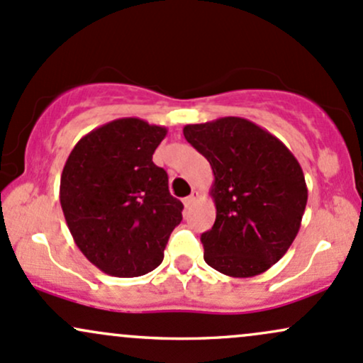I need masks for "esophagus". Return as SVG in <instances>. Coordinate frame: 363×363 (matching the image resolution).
Segmentation results:
<instances>
[{
    "instance_id": "34e87169",
    "label": "esophagus",
    "mask_w": 363,
    "mask_h": 363,
    "mask_svg": "<svg viewBox=\"0 0 363 363\" xmlns=\"http://www.w3.org/2000/svg\"><path fill=\"white\" fill-rule=\"evenodd\" d=\"M197 199H199V192H196V190H192V194H190V196L186 197L185 201H183V204H185L186 209H190L194 204H196Z\"/></svg>"
}]
</instances>
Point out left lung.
<instances>
[{
  "instance_id": "obj_1",
  "label": "left lung",
  "mask_w": 363,
  "mask_h": 363,
  "mask_svg": "<svg viewBox=\"0 0 363 363\" xmlns=\"http://www.w3.org/2000/svg\"><path fill=\"white\" fill-rule=\"evenodd\" d=\"M186 142L211 164V230L201 235L204 259L220 274L247 279L282 258L301 227L308 189L298 159L258 124L220 118L186 124Z\"/></svg>"
}]
</instances>
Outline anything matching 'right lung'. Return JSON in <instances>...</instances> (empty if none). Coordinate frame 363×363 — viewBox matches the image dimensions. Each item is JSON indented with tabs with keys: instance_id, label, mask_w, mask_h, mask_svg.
Wrapping results in <instances>:
<instances>
[{
	"instance_id": "1",
	"label": "right lung",
	"mask_w": 363,
	"mask_h": 363,
	"mask_svg": "<svg viewBox=\"0 0 363 363\" xmlns=\"http://www.w3.org/2000/svg\"><path fill=\"white\" fill-rule=\"evenodd\" d=\"M166 128L138 118L111 121L76 143L60 178V204L74 242L104 274L140 277L157 268L183 204L152 161Z\"/></svg>"
}]
</instances>
